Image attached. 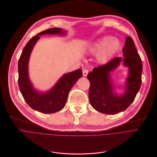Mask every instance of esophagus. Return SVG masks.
<instances>
[{"instance_id":"34e87169","label":"esophagus","mask_w":157,"mask_h":157,"mask_svg":"<svg viewBox=\"0 0 157 157\" xmlns=\"http://www.w3.org/2000/svg\"><path fill=\"white\" fill-rule=\"evenodd\" d=\"M88 69H85L84 70H82V75H83V76H86L87 75H88Z\"/></svg>"}]
</instances>
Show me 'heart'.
<instances>
[{
  "label": "heart",
  "instance_id": "b5f03b06",
  "mask_svg": "<svg viewBox=\"0 0 157 157\" xmlns=\"http://www.w3.org/2000/svg\"><path fill=\"white\" fill-rule=\"evenodd\" d=\"M120 48V42L119 40L113 39V37L107 36L98 40L90 48L91 53H98V60L101 63H105Z\"/></svg>",
  "mask_w": 157,
  "mask_h": 157
}]
</instances>
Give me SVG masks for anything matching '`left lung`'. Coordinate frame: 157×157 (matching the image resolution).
<instances>
[{
	"instance_id": "1",
	"label": "left lung",
	"mask_w": 157,
	"mask_h": 157,
	"mask_svg": "<svg viewBox=\"0 0 157 157\" xmlns=\"http://www.w3.org/2000/svg\"><path fill=\"white\" fill-rule=\"evenodd\" d=\"M122 51L124 59L119 57L114 58L105 64L95 67L87 76L90 82V104L100 112L116 114L125 110L134 101L140 90L142 81V62L131 37L126 38ZM122 60L125 65L130 67V76L127 80L126 93L122 97H119L115 96L112 92L109 72Z\"/></svg>"
}]
</instances>
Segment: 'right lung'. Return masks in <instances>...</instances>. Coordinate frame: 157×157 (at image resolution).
<instances>
[{
  "label": "right lung",
  "instance_id": "right-lung-1",
  "mask_svg": "<svg viewBox=\"0 0 157 157\" xmlns=\"http://www.w3.org/2000/svg\"><path fill=\"white\" fill-rule=\"evenodd\" d=\"M59 33H65V31H62L60 28H54L41 31L31 38L25 47L18 62V85L21 93L31 108L44 113H55L63 109L69 91L78 79L82 76L81 69L67 73L60 79L53 88L45 93H40L33 88L28 72L31 52L40 38V35Z\"/></svg>",
  "mask_w": 157,
  "mask_h": 157
}]
</instances>
